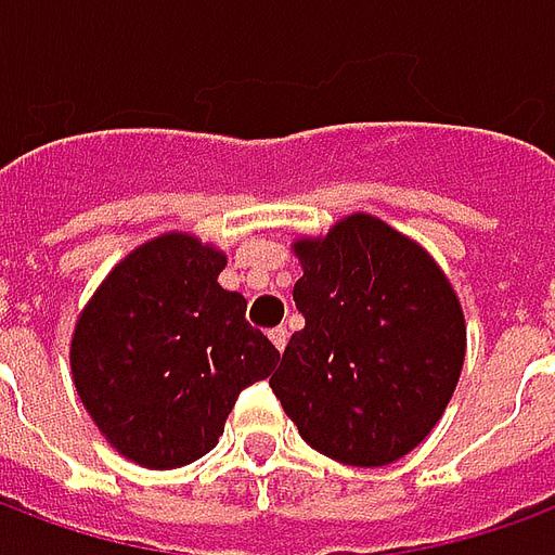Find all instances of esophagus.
Wrapping results in <instances>:
<instances>
[{"label":"esophagus","mask_w":555,"mask_h":555,"mask_svg":"<svg viewBox=\"0 0 555 555\" xmlns=\"http://www.w3.org/2000/svg\"><path fill=\"white\" fill-rule=\"evenodd\" d=\"M270 341H273V348L276 350H285V345H288V330H285V326L270 330Z\"/></svg>","instance_id":"esophagus-1"}]
</instances>
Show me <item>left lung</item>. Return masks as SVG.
<instances>
[{"label": "left lung", "instance_id": "8db88e82", "mask_svg": "<svg viewBox=\"0 0 555 555\" xmlns=\"http://www.w3.org/2000/svg\"><path fill=\"white\" fill-rule=\"evenodd\" d=\"M294 333L270 377L300 437L333 461L384 466L437 425L464 365V314L425 249L365 214L300 241Z\"/></svg>", "mask_w": 555, "mask_h": 555}]
</instances>
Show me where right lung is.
<instances>
[{
	"instance_id": "add662e5",
	"label": "right lung",
	"mask_w": 555,
	"mask_h": 555,
	"mask_svg": "<svg viewBox=\"0 0 555 555\" xmlns=\"http://www.w3.org/2000/svg\"><path fill=\"white\" fill-rule=\"evenodd\" d=\"M225 258L186 234L139 246L79 314L70 369L82 404L115 449L151 469L207 454L246 386L279 350L217 282Z\"/></svg>"
}]
</instances>
